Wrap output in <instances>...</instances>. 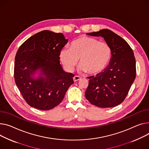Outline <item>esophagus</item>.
<instances>
[{
    "instance_id": "esophagus-1",
    "label": "esophagus",
    "mask_w": 149,
    "mask_h": 149,
    "mask_svg": "<svg viewBox=\"0 0 149 149\" xmlns=\"http://www.w3.org/2000/svg\"><path fill=\"white\" fill-rule=\"evenodd\" d=\"M81 78V77L75 75V76H74V78H73V80H74V82H76V81H78V80H80Z\"/></svg>"
}]
</instances>
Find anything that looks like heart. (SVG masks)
<instances>
[{"mask_svg":"<svg viewBox=\"0 0 149 149\" xmlns=\"http://www.w3.org/2000/svg\"><path fill=\"white\" fill-rule=\"evenodd\" d=\"M111 56V49L108 43L90 36L75 39L70 48L65 47L60 53L61 61L68 71H72L80 58V69L90 74L102 71L110 63Z\"/></svg>","mask_w":149,"mask_h":149,"instance_id":"b5f03b06","label":"heart"}]
</instances>
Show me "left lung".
<instances>
[{
	"instance_id": "8db88e82",
	"label": "left lung",
	"mask_w": 149,
	"mask_h": 149,
	"mask_svg": "<svg viewBox=\"0 0 149 149\" xmlns=\"http://www.w3.org/2000/svg\"><path fill=\"white\" fill-rule=\"evenodd\" d=\"M102 36L110 46L111 61L103 71L90 77L85 92L87 100L101 108L113 107L126 98L136 77V63L134 52L127 42L109 29L87 33Z\"/></svg>"
}]
</instances>
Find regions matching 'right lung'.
<instances>
[{"instance_id": "obj_1", "label": "right lung", "mask_w": 149, "mask_h": 149, "mask_svg": "<svg viewBox=\"0 0 149 149\" xmlns=\"http://www.w3.org/2000/svg\"><path fill=\"white\" fill-rule=\"evenodd\" d=\"M63 33L43 31L30 37L19 47L15 57L14 79L26 102L49 110L60 104L74 83L72 73L63 71L60 53L68 42ZM40 69L36 79L32 75Z\"/></svg>"}]
</instances>
